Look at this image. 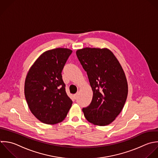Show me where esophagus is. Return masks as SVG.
<instances>
[{
	"mask_svg": "<svg viewBox=\"0 0 158 158\" xmlns=\"http://www.w3.org/2000/svg\"><path fill=\"white\" fill-rule=\"evenodd\" d=\"M74 98L75 99H77V98L78 97V93H76V94L74 95Z\"/></svg>",
	"mask_w": 158,
	"mask_h": 158,
	"instance_id": "obj_1",
	"label": "esophagus"
}]
</instances>
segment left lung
<instances>
[{
    "label": "left lung",
    "instance_id": "1",
    "mask_svg": "<svg viewBox=\"0 0 158 158\" xmlns=\"http://www.w3.org/2000/svg\"><path fill=\"white\" fill-rule=\"evenodd\" d=\"M76 55L93 91L92 102L82 109L84 114L94 125H109L121 112L127 99L128 84L124 71L106 48L85 47L77 50Z\"/></svg>",
    "mask_w": 158,
    "mask_h": 158
}]
</instances>
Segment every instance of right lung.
<instances>
[{
  "label": "right lung",
  "mask_w": 158,
  "mask_h": 158,
  "mask_svg": "<svg viewBox=\"0 0 158 158\" xmlns=\"http://www.w3.org/2000/svg\"><path fill=\"white\" fill-rule=\"evenodd\" d=\"M73 51L56 48L42 53L31 66L24 82V95L32 114L46 124L62 122L73 102L67 95L61 71Z\"/></svg>",
  "instance_id": "1"
}]
</instances>
